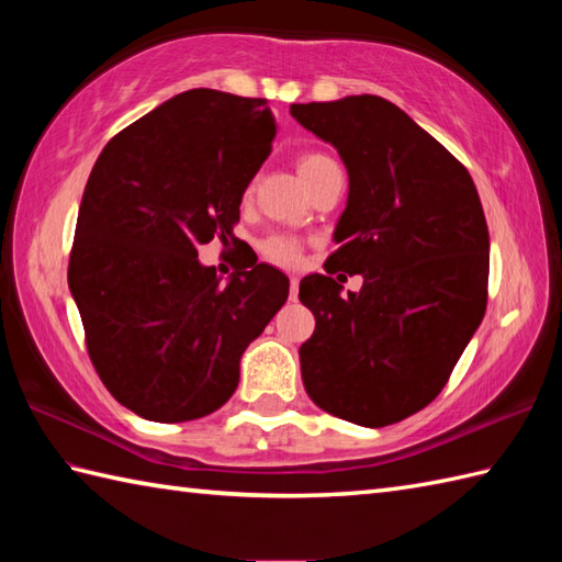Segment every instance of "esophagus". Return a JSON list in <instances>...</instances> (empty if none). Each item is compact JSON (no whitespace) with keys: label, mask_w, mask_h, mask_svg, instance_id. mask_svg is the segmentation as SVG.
<instances>
[{"label":"esophagus","mask_w":562,"mask_h":562,"mask_svg":"<svg viewBox=\"0 0 562 562\" xmlns=\"http://www.w3.org/2000/svg\"><path fill=\"white\" fill-rule=\"evenodd\" d=\"M296 294H300V278H294V274H292V278H290V300L292 302L296 300Z\"/></svg>","instance_id":"34e87169"}]
</instances>
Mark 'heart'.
<instances>
[{"instance_id": "obj_1", "label": "heart", "mask_w": 562, "mask_h": 562, "mask_svg": "<svg viewBox=\"0 0 562 562\" xmlns=\"http://www.w3.org/2000/svg\"><path fill=\"white\" fill-rule=\"evenodd\" d=\"M333 164V159H328L326 154H318V151H306L300 157V161H296V169H300V176L304 178V183L308 181V178L316 176L324 166ZM260 254L266 256L268 260L278 262V266H294L296 260H300V254H302V246L296 238L292 236H284V234H272L268 236L266 241L260 244Z\"/></svg>"}]
</instances>
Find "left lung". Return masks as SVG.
<instances>
[{
    "instance_id": "obj_1",
    "label": "left lung",
    "mask_w": 562,
    "mask_h": 562,
    "mask_svg": "<svg viewBox=\"0 0 562 562\" xmlns=\"http://www.w3.org/2000/svg\"><path fill=\"white\" fill-rule=\"evenodd\" d=\"M296 123L338 149L348 205L328 273H362L339 296L327 274L300 282L316 316L300 348L318 408L355 425L398 423L445 389L487 304L491 236L469 171L381 97L292 103Z\"/></svg>"
}]
</instances>
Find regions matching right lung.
Masks as SVG:
<instances>
[{"instance_id":"1","label":"right lung","mask_w":562,"mask_h":562,"mask_svg":"<svg viewBox=\"0 0 562 562\" xmlns=\"http://www.w3.org/2000/svg\"><path fill=\"white\" fill-rule=\"evenodd\" d=\"M274 133L266 99L190 89L117 133L93 164L67 282L101 381L145 420L222 408L244 350L288 302L278 268L256 262L222 282L198 258V246L234 236Z\"/></svg>"}]
</instances>
